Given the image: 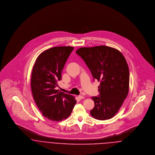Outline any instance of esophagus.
I'll use <instances>...</instances> for the list:
<instances>
[{
    "mask_svg": "<svg viewBox=\"0 0 155 155\" xmlns=\"http://www.w3.org/2000/svg\"><path fill=\"white\" fill-rule=\"evenodd\" d=\"M78 98H79V99L82 100V99L85 98V97H84V96H82V95H79V96H78Z\"/></svg>",
    "mask_w": 155,
    "mask_h": 155,
    "instance_id": "obj_1",
    "label": "esophagus"
}]
</instances>
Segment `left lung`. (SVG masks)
I'll list each match as a JSON object with an SVG mask.
<instances>
[{
  "label": "left lung",
  "instance_id": "obj_1",
  "mask_svg": "<svg viewBox=\"0 0 155 155\" xmlns=\"http://www.w3.org/2000/svg\"><path fill=\"white\" fill-rule=\"evenodd\" d=\"M76 53L88 67L94 79L100 82L99 96L92 97L95 106L91 115L101 120L110 119L129 91L130 71L124 56L117 49L104 45L80 48Z\"/></svg>",
  "mask_w": 155,
  "mask_h": 155
}]
</instances>
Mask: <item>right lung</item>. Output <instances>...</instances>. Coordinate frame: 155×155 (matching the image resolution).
<instances>
[{"label": "right lung", "instance_id": "add662e5", "mask_svg": "<svg viewBox=\"0 0 155 155\" xmlns=\"http://www.w3.org/2000/svg\"><path fill=\"white\" fill-rule=\"evenodd\" d=\"M73 49L71 46L48 49L38 56L33 68L31 88L33 98L43 116L53 121L67 118L76 103L74 96L55 89Z\"/></svg>", "mask_w": 155, "mask_h": 155}]
</instances>
